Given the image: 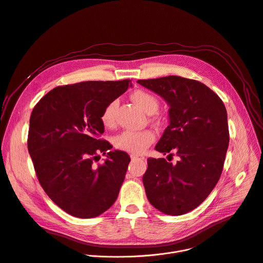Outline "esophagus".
<instances>
[{
	"label": "esophagus",
	"mask_w": 263,
	"mask_h": 263,
	"mask_svg": "<svg viewBox=\"0 0 263 263\" xmlns=\"http://www.w3.org/2000/svg\"><path fill=\"white\" fill-rule=\"evenodd\" d=\"M131 156V159L132 160H142V159H145V157L144 156H142V155H137V154H131L130 155Z\"/></svg>",
	"instance_id": "obj_1"
}]
</instances>
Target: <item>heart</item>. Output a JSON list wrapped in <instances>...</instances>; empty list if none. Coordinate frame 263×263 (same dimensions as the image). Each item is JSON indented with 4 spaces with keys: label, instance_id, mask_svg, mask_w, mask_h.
<instances>
[{
    "label": "heart",
    "instance_id": "obj_1",
    "mask_svg": "<svg viewBox=\"0 0 263 263\" xmlns=\"http://www.w3.org/2000/svg\"><path fill=\"white\" fill-rule=\"evenodd\" d=\"M131 98L141 110H144L148 114H152L156 112L158 109V99L148 91L136 90L132 93ZM117 106L118 102L114 100L104 108L101 115V121L105 127L111 128L115 125V112ZM154 140L155 134L150 130H126L115 136L113 142L114 146L118 150L133 154H140L144 152Z\"/></svg>",
    "mask_w": 263,
    "mask_h": 263
}]
</instances>
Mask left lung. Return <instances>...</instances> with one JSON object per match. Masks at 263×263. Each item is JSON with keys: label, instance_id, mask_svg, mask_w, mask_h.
I'll return each instance as SVG.
<instances>
[{"label": "left lung", "instance_id": "8db88e82", "mask_svg": "<svg viewBox=\"0 0 263 263\" xmlns=\"http://www.w3.org/2000/svg\"><path fill=\"white\" fill-rule=\"evenodd\" d=\"M137 83L170 107V124L155 150L179 157L175 164L148 158L146 194L155 209L178 216L197 208L220 178L230 140L227 110L216 93L195 80L169 76Z\"/></svg>", "mask_w": 263, "mask_h": 263}]
</instances>
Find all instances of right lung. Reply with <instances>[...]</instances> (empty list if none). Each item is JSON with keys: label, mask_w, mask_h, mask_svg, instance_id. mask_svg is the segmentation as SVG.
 I'll list each match as a JSON object with an SVG mask.
<instances>
[{"label": "right lung", "mask_w": 263, "mask_h": 263, "mask_svg": "<svg viewBox=\"0 0 263 263\" xmlns=\"http://www.w3.org/2000/svg\"><path fill=\"white\" fill-rule=\"evenodd\" d=\"M129 86L130 80L59 86L32 110L27 145L37 179L49 198L74 217H97L118 196L131 159L101 138V115ZM100 153L107 158L95 165Z\"/></svg>", "instance_id": "1"}]
</instances>
